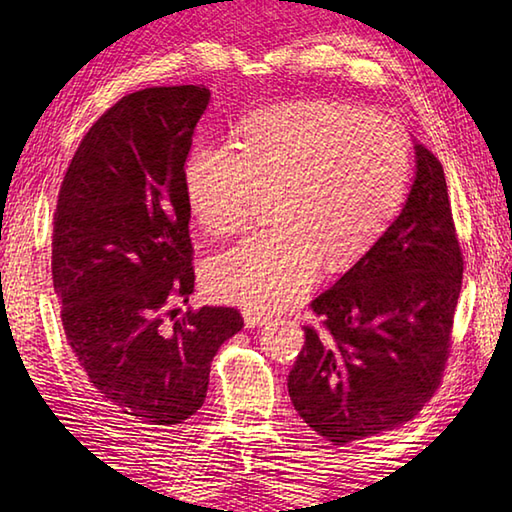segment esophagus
Here are the masks:
<instances>
[{"instance_id": "obj_1", "label": "esophagus", "mask_w": 512, "mask_h": 512, "mask_svg": "<svg viewBox=\"0 0 512 512\" xmlns=\"http://www.w3.org/2000/svg\"><path fill=\"white\" fill-rule=\"evenodd\" d=\"M273 321V317H268V314L262 312H253V310H246L244 312V323L246 328H259V325H266Z\"/></svg>"}]
</instances>
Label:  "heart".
I'll return each mask as SVG.
<instances>
[{"mask_svg":"<svg viewBox=\"0 0 512 512\" xmlns=\"http://www.w3.org/2000/svg\"><path fill=\"white\" fill-rule=\"evenodd\" d=\"M411 143L389 118L336 101L275 105L244 118L235 147L198 143L182 187L204 233L242 231L257 198H273V231L209 259L217 301L273 312L297 303L321 264L343 268L383 235L405 200Z\"/></svg>","mask_w":512,"mask_h":512,"instance_id":"heart-1","label":"heart"}]
</instances>
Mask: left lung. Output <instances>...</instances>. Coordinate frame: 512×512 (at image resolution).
<instances>
[{
	"label": "left lung",
	"mask_w": 512,
	"mask_h": 512,
	"mask_svg": "<svg viewBox=\"0 0 512 512\" xmlns=\"http://www.w3.org/2000/svg\"><path fill=\"white\" fill-rule=\"evenodd\" d=\"M416 176L402 211L374 246L312 301L323 330L288 374L297 413L319 436L347 444L411 420L438 389L462 288L440 160L413 143Z\"/></svg>",
	"instance_id": "left-lung-1"
}]
</instances>
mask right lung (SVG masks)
Masks as SVG:
<instances>
[{
	"label": "right lung",
	"instance_id": "obj_1",
	"mask_svg": "<svg viewBox=\"0 0 512 512\" xmlns=\"http://www.w3.org/2000/svg\"><path fill=\"white\" fill-rule=\"evenodd\" d=\"M209 101L204 85L123 96L81 140L54 211L65 336L96 394L138 424L191 418L244 328L235 308H176L195 281L182 169Z\"/></svg>",
	"mask_w": 512,
	"mask_h": 512
}]
</instances>
